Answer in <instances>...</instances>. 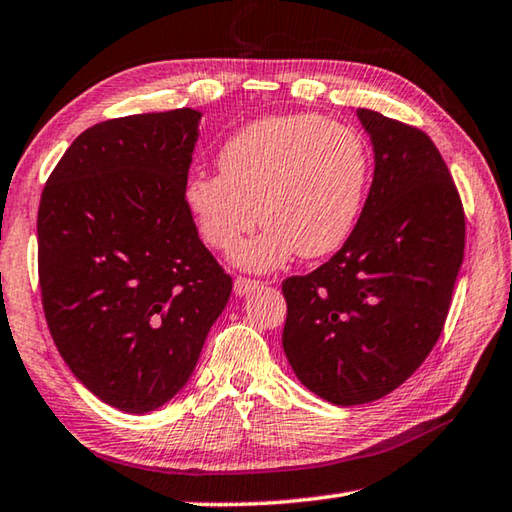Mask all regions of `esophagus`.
<instances>
[{
    "label": "esophagus",
    "instance_id": "1",
    "mask_svg": "<svg viewBox=\"0 0 512 512\" xmlns=\"http://www.w3.org/2000/svg\"><path fill=\"white\" fill-rule=\"evenodd\" d=\"M259 287H262V282L250 280V278H237V280H234V294H237V296L253 294V291L259 289Z\"/></svg>",
    "mask_w": 512,
    "mask_h": 512
}]
</instances>
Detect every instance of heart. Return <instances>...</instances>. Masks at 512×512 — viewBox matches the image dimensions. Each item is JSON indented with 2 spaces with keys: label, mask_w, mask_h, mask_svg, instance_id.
<instances>
[{
  "label": "heart",
  "mask_w": 512,
  "mask_h": 512,
  "mask_svg": "<svg viewBox=\"0 0 512 512\" xmlns=\"http://www.w3.org/2000/svg\"><path fill=\"white\" fill-rule=\"evenodd\" d=\"M221 173H193L184 205L209 246L234 253L241 269L266 273L294 253L326 257L358 221L371 177V152L355 129L312 113L264 116L243 125L218 150Z\"/></svg>",
  "instance_id": "obj_1"
}]
</instances>
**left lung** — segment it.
<instances>
[{
  "instance_id": "1",
  "label": "left lung",
  "mask_w": 512,
  "mask_h": 512,
  "mask_svg": "<svg viewBox=\"0 0 512 512\" xmlns=\"http://www.w3.org/2000/svg\"><path fill=\"white\" fill-rule=\"evenodd\" d=\"M373 182L342 250L282 282V348L296 378L335 405L405 383L449 314L465 253V214L440 150L419 129L358 109Z\"/></svg>"
}]
</instances>
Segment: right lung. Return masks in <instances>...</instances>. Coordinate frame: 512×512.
<instances>
[{"instance_id":"obj_1","label":"right lung","mask_w":512,"mask_h":512,"mask_svg":"<svg viewBox=\"0 0 512 512\" xmlns=\"http://www.w3.org/2000/svg\"><path fill=\"white\" fill-rule=\"evenodd\" d=\"M202 113L93 125L38 207V273L52 339L88 392L143 415L189 383L232 278L200 241L182 186Z\"/></svg>"}]
</instances>
